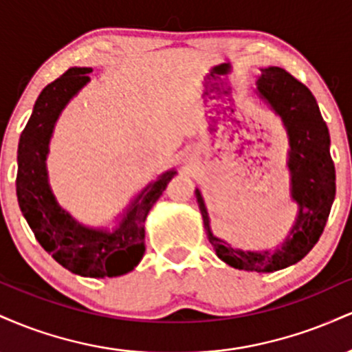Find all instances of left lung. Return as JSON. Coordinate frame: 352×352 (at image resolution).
Segmentation results:
<instances>
[{"label": "left lung", "mask_w": 352, "mask_h": 352, "mask_svg": "<svg viewBox=\"0 0 352 352\" xmlns=\"http://www.w3.org/2000/svg\"><path fill=\"white\" fill-rule=\"evenodd\" d=\"M256 96L281 119L288 137L289 195L298 212L281 245L274 250L235 248L213 235L207 205L195 188L207 236L221 261L236 270L273 273L302 260L318 243L336 195V172L329 153V131L318 102L305 84L276 66L261 67Z\"/></svg>", "instance_id": "obj_1"}]
</instances>
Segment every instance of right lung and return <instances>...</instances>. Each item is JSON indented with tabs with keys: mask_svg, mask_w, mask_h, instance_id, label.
<instances>
[{
	"mask_svg": "<svg viewBox=\"0 0 352 352\" xmlns=\"http://www.w3.org/2000/svg\"><path fill=\"white\" fill-rule=\"evenodd\" d=\"M91 67H71L47 84L18 145L16 195L36 240L71 273L89 278L120 276L135 268L145 252V218L177 170H167L144 187L116 218V227H87L56 200L47 177V153L59 116L87 86Z\"/></svg>",
	"mask_w": 352,
	"mask_h": 352,
	"instance_id": "add662e5",
	"label": "right lung"
}]
</instances>
